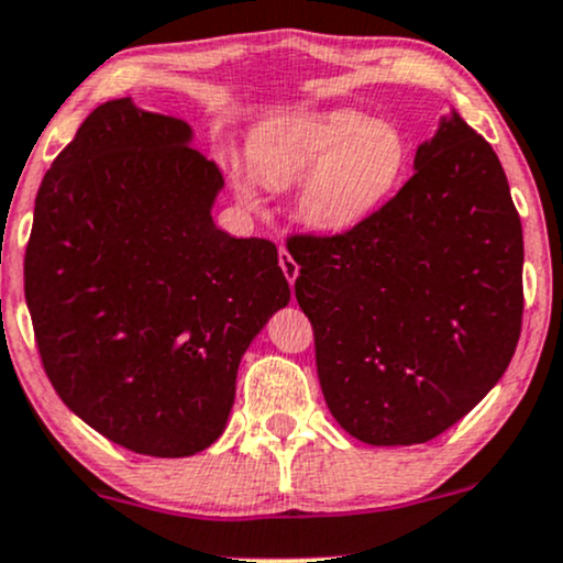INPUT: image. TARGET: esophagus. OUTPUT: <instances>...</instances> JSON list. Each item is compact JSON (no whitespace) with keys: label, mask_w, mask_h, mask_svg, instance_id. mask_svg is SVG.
Here are the masks:
<instances>
[{"label":"esophagus","mask_w":563,"mask_h":563,"mask_svg":"<svg viewBox=\"0 0 563 563\" xmlns=\"http://www.w3.org/2000/svg\"><path fill=\"white\" fill-rule=\"evenodd\" d=\"M277 260H280L283 275H286L290 286H294V280H296V277H299V264H296V260L286 252V249H280V252H277Z\"/></svg>","instance_id":"esophagus-1"}]
</instances>
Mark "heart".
Listing matches in <instances>:
<instances>
[{"instance_id":"1","label":"heart","mask_w":563,"mask_h":563,"mask_svg":"<svg viewBox=\"0 0 563 563\" xmlns=\"http://www.w3.org/2000/svg\"><path fill=\"white\" fill-rule=\"evenodd\" d=\"M252 159L269 183L299 180L309 172L299 194L301 220L341 233L401 186L411 148L396 123L356 110H328L275 120L256 135ZM243 194L254 199L252 180H243Z\"/></svg>"}]
</instances>
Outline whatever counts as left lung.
Here are the masks:
<instances>
[{
  "label": "left lung",
  "instance_id": "obj_1",
  "mask_svg": "<svg viewBox=\"0 0 563 563\" xmlns=\"http://www.w3.org/2000/svg\"><path fill=\"white\" fill-rule=\"evenodd\" d=\"M415 167L358 225L286 241L324 401L369 445L428 443L456 424L521 333L525 243L493 146L453 114Z\"/></svg>",
  "mask_w": 563,
  "mask_h": 563
}]
</instances>
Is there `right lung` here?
<instances>
[{"mask_svg": "<svg viewBox=\"0 0 563 563\" xmlns=\"http://www.w3.org/2000/svg\"><path fill=\"white\" fill-rule=\"evenodd\" d=\"M191 128L104 101L46 170L25 301L49 383L112 443L178 459L220 438L243 351L290 288L267 239H233Z\"/></svg>", "mask_w": 563, "mask_h": 563, "instance_id": "right-lung-1", "label": "right lung"}]
</instances>
